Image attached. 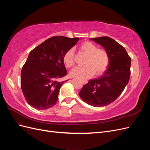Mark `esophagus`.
Instances as JSON below:
<instances>
[{
	"mask_svg": "<svg viewBox=\"0 0 150 150\" xmlns=\"http://www.w3.org/2000/svg\"><path fill=\"white\" fill-rule=\"evenodd\" d=\"M83 83L85 84H87L88 83V81H86V80H84V81H83Z\"/></svg>",
	"mask_w": 150,
	"mask_h": 150,
	"instance_id": "34e87169",
	"label": "esophagus"
}]
</instances>
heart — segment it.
Returning a JSON list of instances; mask_svg holds the SVG:
<instances>
[{
  "label": "heart",
  "mask_w": 150,
  "mask_h": 150,
  "mask_svg": "<svg viewBox=\"0 0 150 150\" xmlns=\"http://www.w3.org/2000/svg\"><path fill=\"white\" fill-rule=\"evenodd\" d=\"M79 50L87 54L84 66H78L72 69L70 74L72 76L81 79H87L93 76L101 75L107 69L109 57L105 50L98 48L96 44L86 41L81 44ZM63 61L67 67H71L74 63V50L70 49L65 53Z\"/></svg>",
  "instance_id": "1"
}]
</instances>
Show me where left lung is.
Returning a JSON list of instances; mask_svg holds the SVG:
<instances>
[{"mask_svg": "<svg viewBox=\"0 0 150 150\" xmlns=\"http://www.w3.org/2000/svg\"><path fill=\"white\" fill-rule=\"evenodd\" d=\"M91 40L106 50L109 64L104 74L89 80L81 88L79 95L89 105L101 107L115 101L123 91L129 80L131 60L125 49L110 37Z\"/></svg>", "mask_w": 150, "mask_h": 150, "instance_id": "1", "label": "left lung"}]
</instances>
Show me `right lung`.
Listing matches in <instances>:
<instances>
[{"instance_id": "right-lung-1", "label": "right lung", "mask_w": 150, "mask_h": 150, "mask_svg": "<svg viewBox=\"0 0 150 150\" xmlns=\"http://www.w3.org/2000/svg\"><path fill=\"white\" fill-rule=\"evenodd\" d=\"M79 38L54 36L32 50L21 74V85L26 101L33 108L44 110L55 105L61 79L67 74L63 57Z\"/></svg>"}]
</instances>
